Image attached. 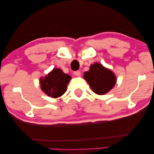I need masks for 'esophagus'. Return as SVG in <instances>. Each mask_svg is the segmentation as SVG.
Listing matches in <instances>:
<instances>
[{"instance_id":"1","label":"esophagus","mask_w":154,"mask_h":154,"mask_svg":"<svg viewBox=\"0 0 154 154\" xmlns=\"http://www.w3.org/2000/svg\"><path fill=\"white\" fill-rule=\"evenodd\" d=\"M74 75H75V76H77V77L80 76V75H81V72H80V71H75V72H74Z\"/></svg>"}]
</instances>
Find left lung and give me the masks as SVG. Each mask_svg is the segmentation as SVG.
Listing matches in <instances>:
<instances>
[{"mask_svg":"<svg viewBox=\"0 0 154 154\" xmlns=\"http://www.w3.org/2000/svg\"><path fill=\"white\" fill-rule=\"evenodd\" d=\"M84 79L89 84L94 93L104 94L112 89L116 78L112 71L95 63L90 66V69L84 73Z\"/></svg>","mask_w":154,"mask_h":154,"instance_id":"left-lung-1","label":"left lung"}]
</instances>
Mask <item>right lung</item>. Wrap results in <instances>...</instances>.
Wrapping results in <instances>:
<instances>
[{
    "instance_id": "right-lung-1",
    "label": "right lung",
    "mask_w": 154,
    "mask_h": 154,
    "mask_svg": "<svg viewBox=\"0 0 154 154\" xmlns=\"http://www.w3.org/2000/svg\"><path fill=\"white\" fill-rule=\"evenodd\" d=\"M71 77L60 69L55 68L40 80L42 90L52 98L60 97L65 93Z\"/></svg>"
}]
</instances>
